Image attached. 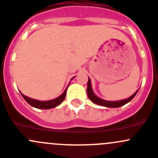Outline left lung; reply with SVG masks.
<instances>
[{
	"instance_id": "obj_1",
	"label": "left lung",
	"mask_w": 158,
	"mask_h": 158,
	"mask_svg": "<svg viewBox=\"0 0 158 158\" xmlns=\"http://www.w3.org/2000/svg\"><path fill=\"white\" fill-rule=\"evenodd\" d=\"M139 90V89H138ZM137 91L134 93L132 96H130V98L127 99H124V100H120V101H106V100H103V99L97 97V96L94 94V91H93L92 88H91V80H90V78L88 77V88H87V94H88V98H89L91 102H93L95 104L98 105V106H105V107H108V108H118L120 107V106H123L124 105L127 104L128 102H130V101L135 97V95L137 93Z\"/></svg>"
}]
</instances>
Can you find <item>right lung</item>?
<instances>
[{"label": "right lung", "mask_w": 158, "mask_h": 158, "mask_svg": "<svg viewBox=\"0 0 158 158\" xmlns=\"http://www.w3.org/2000/svg\"><path fill=\"white\" fill-rule=\"evenodd\" d=\"M67 89L66 88L65 91H64L62 94L60 96H59L58 98L55 99H52V100L49 101H39L35 100V99H32L31 98H28L27 96L24 95L21 93L22 96L23 97V98L32 107L37 108V109H52V108L56 107L57 106H59L60 103L63 102V101L64 100L66 97V94H67Z\"/></svg>", "instance_id": "1"}]
</instances>
